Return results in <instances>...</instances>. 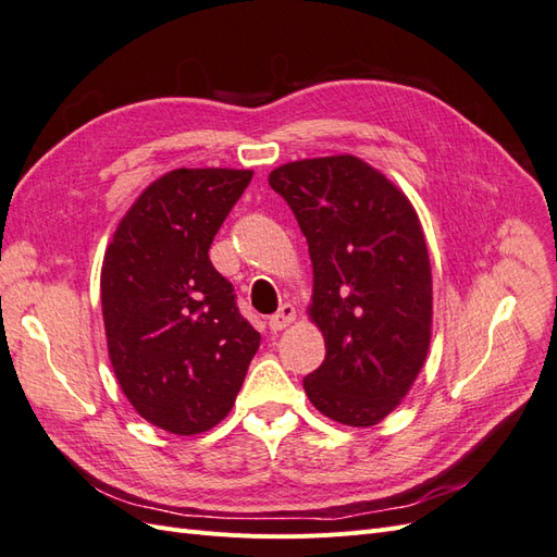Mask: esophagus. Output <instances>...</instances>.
<instances>
[{
    "label": "esophagus",
    "instance_id": "esophagus-1",
    "mask_svg": "<svg viewBox=\"0 0 557 557\" xmlns=\"http://www.w3.org/2000/svg\"><path fill=\"white\" fill-rule=\"evenodd\" d=\"M295 318H297L295 307L293 305H283L272 318H269V330L281 332V330L288 327L290 323H295Z\"/></svg>",
    "mask_w": 557,
    "mask_h": 557
}]
</instances>
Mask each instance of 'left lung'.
<instances>
[{
  "instance_id": "left-lung-1",
  "label": "left lung",
  "mask_w": 557,
  "mask_h": 557,
  "mask_svg": "<svg viewBox=\"0 0 557 557\" xmlns=\"http://www.w3.org/2000/svg\"><path fill=\"white\" fill-rule=\"evenodd\" d=\"M269 185L288 201L313 264L309 318L325 360L305 379L313 407L372 428L407 397L432 339V269L409 197L356 156L281 164Z\"/></svg>"
}]
</instances>
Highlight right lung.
Masks as SVG:
<instances>
[{
    "label": "right lung",
    "instance_id": "1",
    "mask_svg": "<svg viewBox=\"0 0 557 557\" xmlns=\"http://www.w3.org/2000/svg\"><path fill=\"white\" fill-rule=\"evenodd\" d=\"M250 170H174L117 223L102 264L113 374L144 420L207 432L230 413L260 346L209 248Z\"/></svg>",
    "mask_w": 557,
    "mask_h": 557
}]
</instances>
